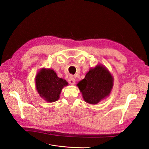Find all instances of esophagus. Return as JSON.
<instances>
[{
  "instance_id": "34e87169",
  "label": "esophagus",
  "mask_w": 149,
  "mask_h": 149,
  "mask_svg": "<svg viewBox=\"0 0 149 149\" xmlns=\"http://www.w3.org/2000/svg\"><path fill=\"white\" fill-rule=\"evenodd\" d=\"M68 83H69V84H71V85H73V84H74V83H75V79L73 78V76H71L70 77L68 78Z\"/></svg>"
}]
</instances>
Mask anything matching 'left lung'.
<instances>
[{
  "label": "left lung",
  "mask_w": 149,
  "mask_h": 149,
  "mask_svg": "<svg viewBox=\"0 0 149 149\" xmlns=\"http://www.w3.org/2000/svg\"><path fill=\"white\" fill-rule=\"evenodd\" d=\"M113 85L114 78L109 71L105 66L99 64L90 68L77 86L86 102L96 104L109 96Z\"/></svg>",
  "instance_id": "1"
}]
</instances>
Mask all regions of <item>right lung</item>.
<instances>
[{
	"label": "right lung",
	"instance_id": "right-lung-1",
	"mask_svg": "<svg viewBox=\"0 0 149 149\" xmlns=\"http://www.w3.org/2000/svg\"><path fill=\"white\" fill-rule=\"evenodd\" d=\"M37 91L43 100L53 102L59 100L62 89L68 85L65 79L58 77L53 69L42 68L35 78Z\"/></svg>",
	"mask_w": 149,
	"mask_h": 149
}]
</instances>
